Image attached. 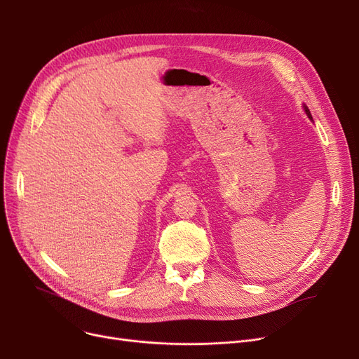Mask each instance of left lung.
Returning <instances> with one entry per match:
<instances>
[{
  "mask_svg": "<svg viewBox=\"0 0 359 359\" xmlns=\"http://www.w3.org/2000/svg\"><path fill=\"white\" fill-rule=\"evenodd\" d=\"M304 109H306V113H307V115H309V118L311 119V113H310V110H309L306 106H304Z\"/></svg>",
  "mask_w": 359,
  "mask_h": 359,
  "instance_id": "left-lung-1",
  "label": "left lung"
}]
</instances>
